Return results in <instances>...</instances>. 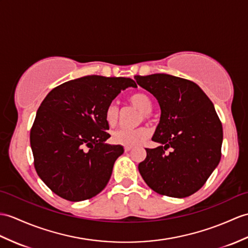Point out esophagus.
I'll return each mask as SVG.
<instances>
[{"label": "esophagus", "instance_id": "esophagus-1", "mask_svg": "<svg viewBox=\"0 0 248 248\" xmlns=\"http://www.w3.org/2000/svg\"><path fill=\"white\" fill-rule=\"evenodd\" d=\"M131 149H132V147H130V146H125V147H124V151H125V152H129V151L131 150Z\"/></svg>", "mask_w": 248, "mask_h": 248}]
</instances>
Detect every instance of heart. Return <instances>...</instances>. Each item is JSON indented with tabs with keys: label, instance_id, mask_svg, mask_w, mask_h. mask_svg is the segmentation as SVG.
<instances>
[{
	"label": "heart",
	"instance_id": "obj_1",
	"mask_svg": "<svg viewBox=\"0 0 248 248\" xmlns=\"http://www.w3.org/2000/svg\"><path fill=\"white\" fill-rule=\"evenodd\" d=\"M129 101L132 106L138 108L141 113L143 118L148 117V114L152 111V101L146 93H135L129 98ZM105 120L110 126H115L119 120V107L116 102H111L107 106L105 110ZM149 136V131L146 128L126 129L120 128L115 130L112 134L113 142L123 146H136L143 141Z\"/></svg>",
	"mask_w": 248,
	"mask_h": 248
}]
</instances>
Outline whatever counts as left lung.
<instances>
[{
  "label": "left lung",
  "instance_id": "left-lung-1",
  "mask_svg": "<svg viewBox=\"0 0 248 248\" xmlns=\"http://www.w3.org/2000/svg\"><path fill=\"white\" fill-rule=\"evenodd\" d=\"M135 79L156 98L162 112L152 137L159 146L146 149L140 173L155 192L189 197L203 187L221 159L223 128L214 103L187 79L168 74Z\"/></svg>",
  "mask_w": 248,
  "mask_h": 248
}]
</instances>
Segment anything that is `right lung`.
<instances>
[{"label":"right lung","mask_w":248,"mask_h":248,"mask_svg":"<svg viewBox=\"0 0 248 248\" xmlns=\"http://www.w3.org/2000/svg\"><path fill=\"white\" fill-rule=\"evenodd\" d=\"M134 80L92 75L51 90L31 130L34 168L60 198L79 202L101 192L124 148L106 140L105 110Z\"/></svg>","instance_id":"1"}]
</instances>
